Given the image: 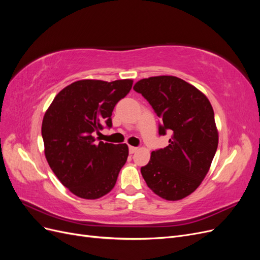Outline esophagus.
<instances>
[{
  "instance_id": "1",
  "label": "esophagus",
  "mask_w": 260,
  "mask_h": 260,
  "mask_svg": "<svg viewBox=\"0 0 260 260\" xmlns=\"http://www.w3.org/2000/svg\"><path fill=\"white\" fill-rule=\"evenodd\" d=\"M138 151V147L135 146H129V153L130 154H135Z\"/></svg>"
}]
</instances>
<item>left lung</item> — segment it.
Masks as SVG:
<instances>
[{
  "label": "left lung",
  "mask_w": 260,
  "mask_h": 260,
  "mask_svg": "<svg viewBox=\"0 0 260 260\" xmlns=\"http://www.w3.org/2000/svg\"><path fill=\"white\" fill-rule=\"evenodd\" d=\"M133 90L142 94L160 118L159 136L171 135L169 145L153 151L141 174L160 198L183 199L202 183L216 154L214 109L200 90L174 76L142 79Z\"/></svg>",
  "instance_id": "obj_1"
}]
</instances>
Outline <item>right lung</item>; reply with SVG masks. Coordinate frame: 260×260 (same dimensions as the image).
<instances>
[{
    "mask_svg": "<svg viewBox=\"0 0 260 260\" xmlns=\"http://www.w3.org/2000/svg\"><path fill=\"white\" fill-rule=\"evenodd\" d=\"M132 83L76 81L55 96L43 117L46 160L62 185L81 199L96 200L111 192L127 161V144L98 143L94 135L112 128L114 107Z\"/></svg>",
    "mask_w": 260,
    "mask_h": 260,
    "instance_id": "obj_1",
    "label": "right lung"
}]
</instances>
